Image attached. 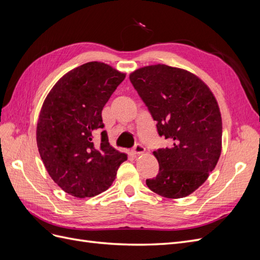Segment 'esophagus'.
<instances>
[{
    "mask_svg": "<svg viewBox=\"0 0 260 260\" xmlns=\"http://www.w3.org/2000/svg\"><path fill=\"white\" fill-rule=\"evenodd\" d=\"M145 153V147L141 144H136L135 148H133V154L136 155H142Z\"/></svg>",
    "mask_w": 260,
    "mask_h": 260,
    "instance_id": "34e87169",
    "label": "esophagus"
}]
</instances>
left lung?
I'll return each instance as SVG.
<instances>
[{
    "label": "left lung",
    "instance_id": "1",
    "mask_svg": "<svg viewBox=\"0 0 260 260\" xmlns=\"http://www.w3.org/2000/svg\"><path fill=\"white\" fill-rule=\"evenodd\" d=\"M159 136L170 147L153 152L159 172L147 179L149 190L182 199L205 182L222 148V119L218 102L200 77L164 64L141 67L129 76Z\"/></svg>",
    "mask_w": 260,
    "mask_h": 260
}]
</instances>
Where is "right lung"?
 Wrapping results in <instances>:
<instances>
[{
  "label": "right lung",
  "mask_w": 260,
  "mask_h": 260,
  "mask_svg": "<svg viewBox=\"0 0 260 260\" xmlns=\"http://www.w3.org/2000/svg\"><path fill=\"white\" fill-rule=\"evenodd\" d=\"M125 77L102 61H89L62 76L46 95L37 123V145L50 177L62 191L84 199L111 186L127 154L93 137L104 127L102 111Z\"/></svg>",
  "instance_id": "1"
}]
</instances>
